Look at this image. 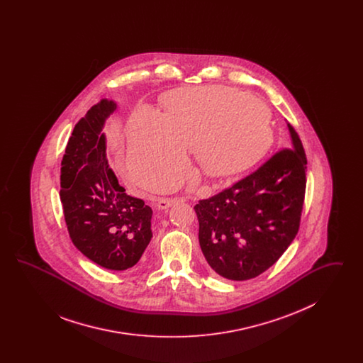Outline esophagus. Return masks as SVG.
<instances>
[{
	"label": "esophagus",
	"mask_w": 363,
	"mask_h": 363,
	"mask_svg": "<svg viewBox=\"0 0 363 363\" xmlns=\"http://www.w3.org/2000/svg\"><path fill=\"white\" fill-rule=\"evenodd\" d=\"M178 201V199L177 197H174V199H157L156 200V207L159 208V209H167V208L172 207L173 204H175Z\"/></svg>",
	"instance_id": "esophagus-1"
}]
</instances>
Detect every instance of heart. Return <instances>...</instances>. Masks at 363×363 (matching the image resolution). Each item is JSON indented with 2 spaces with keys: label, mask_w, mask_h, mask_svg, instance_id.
<instances>
[{
  "label": "heart",
  "mask_w": 363,
  "mask_h": 363,
  "mask_svg": "<svg viewBox=\"0 0 363 363\" xmlns=\"http://www.w3.org/2000/svg\"><path fill=\"white\" fill-rule=\"evenodd\" d=\"M164 116L140 106L128 125V170L143 186L172 177L162 188L182 181L188 152L201 170L223 178L256 164L272 144L268 106L228 86H186L164 96Z\"/></svg>",
  "instance_id": "1"
}]
</instances>
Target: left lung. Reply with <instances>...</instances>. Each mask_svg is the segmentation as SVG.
Wrapping results in <instances>:
<instances>
[{
	"label": "left lung",
	"mask_w": 363,
	"mask_h": 363,
	"mask_svg": "<svg viewBox=\"0 0 363 363\" xmlns=\"http://www.w3.org/2000/svg\"><path fill=\"white\" fill-rule=\"evenodd\" d=\"M290 147L256 172L194 206L199 242L209 267L230 280L259 277L294 241L306 190V154L289 123Z\"/></svg>",
	"instance_id": "1"
}]
</instances>
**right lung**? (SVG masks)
I'll return each instance as SVG.
<instances>
[{"instance_id":"obj_1","label":"right lung","mask_w":363,"mask_h":363,"mask_svg":"<svg viewBox=\"0 0 363 363\" xmlns=\"http://www.w3.org/2000/svg\"><path fill=\"white\" fill-rule=\"evenodd\" d=\"M116 108L104 99L76 123L61 162L60 199L73 245L98 265L123 271L152 238V209L126 194L107 164L101 132Z\"/></svg>"}]
</instances>
